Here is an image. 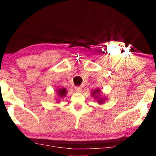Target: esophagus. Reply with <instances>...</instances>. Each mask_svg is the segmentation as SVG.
<instances>
[{
	"instance_id": "obj_1",
	"label": "esophagus",
	"mask_w": 156,
	"mask_h": 156,
	"mask_svg": "<svg viewBox=\"0 0 156 156\" xmlns=\"http://www.w3.org/2000/svg\"><path fill=\"white\" fill-rule=\"evenodd\" d=\"M75 91L77 93H81L82 92V88L80 87H75Z\"/></svg>"
}]
</instances>
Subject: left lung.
Instances as JSON below:
<instances>
[{"label":"left lung","mask_w":156,"mask_h":156,"mask_svg":"<svg viewBox=\"0 0 156 156\" xmlns=\"http://www.w3.org/2000/svg\"><path fill=\"white\" fill-rule=\"evenodd\" d=\"M91 95L92 97L94 98V99H96L97 100L98 103V104H102L105 103V101L107 100V98L105 97H104V96L101 95V90L99 88H98L95 90L92 91Z\"/></svg>","instance_id":"obj_1"}]
</instances>
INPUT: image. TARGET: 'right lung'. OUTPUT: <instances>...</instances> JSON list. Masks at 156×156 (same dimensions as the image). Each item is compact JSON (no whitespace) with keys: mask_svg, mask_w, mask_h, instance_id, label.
<instances>
[{"mask_svg":"<svg viewBox=\"0 0 156 156\" xmlns=\"http://www.w3.org/2000/svg\"><path fill=\"white\" fill-rule=\"evenodd\" d=\"M56 94H57V96L59 97V98H57V102H60V99L63 98H65V96L67 95V89L65 88H60L58 89H56Z\"/></svg>","mask_w":156,"mask_h":156,"instance_id":"add662e5","label":"right lung"}]
</instances>
